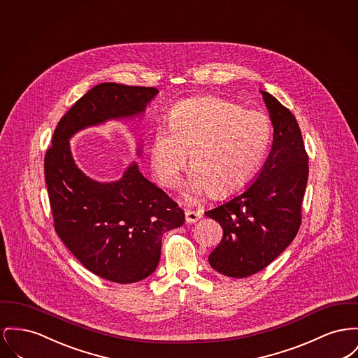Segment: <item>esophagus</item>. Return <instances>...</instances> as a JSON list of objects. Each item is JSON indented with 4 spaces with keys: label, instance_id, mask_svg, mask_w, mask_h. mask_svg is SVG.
<instances>
[{
    "label": "esophagus",
    "instance_id": "obj_1",
    "mask_svg": "<svg viewBox=\"0 0 358 358\" xmlns=\"http://www.w3.org/2000/svg\"><path fill=\"white\" fill-rule=\"evenodd\" d=\"M201 217V213L199 210H185V220L187 223H196Z\"/></svg>",
    "mask_w": 358,
    "mask_h": 358
}]
</instances>
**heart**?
<instances>
[{"label": "heart", "mask_w": 358, "mask_h": 358, "mask_svg": "<svg viewBox=\"0 0 358 358\" xmlns=\"http://www.w3.org/2000/svg\"><path fill=\"white\" fill-rule=\"evenodd\" d=\"M168 127L152 135V169L159 182L171 188L190 154L189 199L208 190L213 197H226L245 187L262 165L272 138L265 113L219 97L173 106Z\"/></svg>", "instance_id": "b5f03b06"}]
</instances>
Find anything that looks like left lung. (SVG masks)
Listing matches in <instances>:
<instances>
[{
  "label": "left lung",
  "instance_id": "left-lung-1",
  "mask_svg": "<svg viewBox=\"0 0 358 358\" xmlns=\"http://www.w3.org/2000/svg\"><path fill=\"white\" fill-rule=\"evenodd\" d=\"M261 93L273 124L269 157L252 185L206 212L223 229L210 265L235 278L262 271L294 241L308 180V155L294 115L268 92Z\"/></svg>",
  "mask_w": 358,
  "mask_h": 358
}]
</instances>
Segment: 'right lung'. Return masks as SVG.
<instances>
[{"label": "right lung", "mask_w": 358, "mask_h": 358, "mask_svg": "<svg viewBox=\"0 0 358 358\" xmlns=\"http://www.w3.org/2000/svg\"><path fill=\"white\" fill-rule=\"evenodd\" d=\"M155 87L96 85L59 120L44 155V177L54 229L87 271L108 281L131 284L152 273L165 232L182 226L185 213L136 164L122 180L101 184L76 166L69 139L85 127L138 115Z\"/></svg>", "instance_id": "right-lung-1"}]
</instances>
